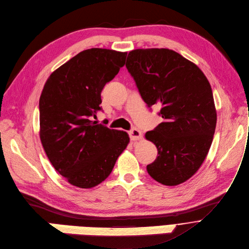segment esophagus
<instances>
[{
  "label": "esophagus",
  "instance_id": "1",
  "mask_svg": "<svg viewBox=\"0 0 249 249\" xmlns=\"http://www.w3.org/2000/svg\"><path fill=\"white\" fill-rule=\"evenodd\" d=\"M129 138H130L131 141H138V140L142 138V133L140 131V129L135 127V128H133L131 130H129Z\"/></svg>",
  "mask_w": 249,
  "mask_h": 249
}]
</instances>
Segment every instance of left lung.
Wrapping results in <instances>:
<instances>
[{
	"label": "left lung",
	"mask_w": 249,
	"mask_h": 249,
	"mask_svg": "<svg viewBox=\"0 0 249 249\" xmlns=\"http://www.w3.org/2000/svg\"><path fill=\"white\" fill-rule=\"evenodd\" d=\"M125 67L148 107H160L163 123L145 134L158 149L147 166L150 176L166 186L188 179L205 160L217 115L210 83L193 62L170 49H136Z\"/></svg>",
	"instance_id": "left-lung-1"
}]
</instances>
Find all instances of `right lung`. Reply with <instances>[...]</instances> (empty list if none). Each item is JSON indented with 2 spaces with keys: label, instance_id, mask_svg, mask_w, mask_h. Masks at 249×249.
<instances>
[{
  "label": "right lung",
  "instance_id": "add662e5",
  "mask_svg": "<svg viewBox=\"0 0 249 249\" xmlns=\"http://www.w3.org/2000/svg\"><path fill=\"white\" fill-rule=\"evenodd\" d=\"M126 52L91 48L56 69L39 100L40 139L55 170L71 185L92 188L111 173L129 142L125 131L92 122L101 91L124 65Z\"/></svg>",
  "mask_w": 249,
  "mask_h": 249
}]
</instances>
